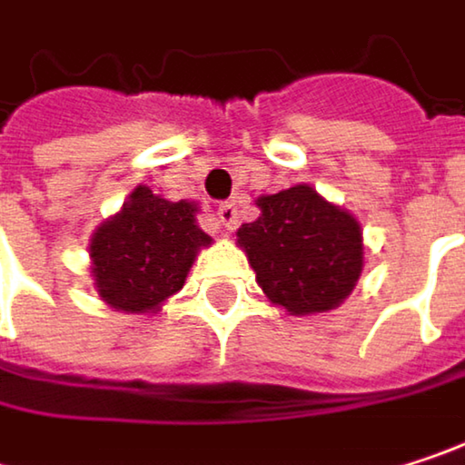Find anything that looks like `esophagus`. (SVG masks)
<instances>
[{
    "mask_svg": "<svg viewBox=\"0 0 465 465\" xmlns=\"http://www.w3.org/2000/svg\"><path fill=\"white\" fill-rule=\"evenodd\" d=\"M218 223L226 229V232H232L236 229V218H239V210H236V204L233 202H223V204H218Z\"/></svg>",
    "mask_w": 465,
    "mask_h": 465,
    "instance_id": "esophagus-1",
    "label": "esophagus"
}]
</instances>
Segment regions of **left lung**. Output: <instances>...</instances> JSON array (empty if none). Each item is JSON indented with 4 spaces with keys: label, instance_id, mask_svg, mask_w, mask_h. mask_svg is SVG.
<instances>
[{
    "label": "left lung",
    "instance_id": "left-lung-1",
    "mask_svg": "<svg viewBox=\"0 0 465 465\" xmlns=\"http://www.w3.org/2000/svg\"><path fill=\"white\" fill-rule=\"evenodd\" d=\"M255 207L261 215L239 226L236 247L266 299L296 318L336 310L363 272L358 218L307 183L258 196Z\"/></svg>",
    "mask_w": 465,
    "mask_h": 465
}]
</instances>
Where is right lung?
<instances>
[{
    "label": "right lung",
    "instance_id": "1",
    "mask_svg": "<svg viewBox=\"0 0 465 465\" xmlns=\"http://www.w3.org/2000/svg\"><path fill=\"white\" fill-rule=\"evenodd\" d=\"M196 215V202H169L137 185L91 233L88 255L99 299L126 315L158 312L185 285L199 250L213 244Z\"/></svg>",
    "mask_w": 465,
    "mask_h": 465
}]
</instances>
